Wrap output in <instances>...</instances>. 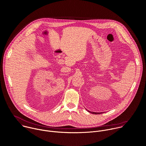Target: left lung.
<instances>
[{"label":"left lung","instance_id":"left-lung-1","mask_svg":"<svg viewBox=\"0 0 146 146\" xmlns=\"http://www.w3.org/2000/svg\"><path fill=\"white\" fill-rule=\"evenodd\" d=\"M89 112L91 113H93V114H95V115H97V114H101V113H103V112H91V111H88ZM104 113V112H103Z\"/></svg>","mask_w":146,"mask_h":146}]
</instances>
